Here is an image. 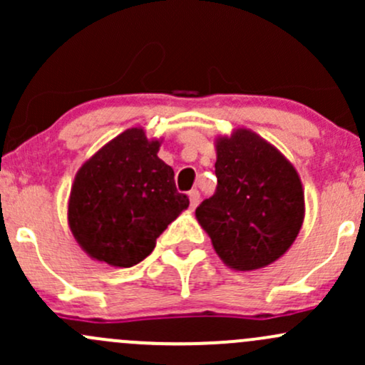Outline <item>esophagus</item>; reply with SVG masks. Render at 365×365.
I'll return each instance as SVG.
<instances>
[{"instance_id":"34e87169","label":"esophagus","mask_w":365,"mask_h":365,"mask_svg":"<svg viewBox=\"0 0 365 365\" xmlns=\"http://www.w3.org/2000/svg\"><path fill=\"white\" fill-rule=\"evenodd\" d=\"M187 197H190V207H191V209H195V207H197L198 202H200V193L197 190H191L190 193H187Z\"/></svg>"}]
</instances>
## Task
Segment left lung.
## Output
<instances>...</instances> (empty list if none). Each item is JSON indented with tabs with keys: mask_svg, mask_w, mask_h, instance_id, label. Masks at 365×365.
<instances>
[{
	"mask_svg": "<svg viewBox=\"0 0 365 365\" xmlns=\"http://www.w3.org/2000/svg\"><path fill=\"white\" fill-rule=\"evenodd\" d=\"M217 187L197 221L221 261L237 272L264 268L284 256L304 221V191L296 167L249 128L217 135Z\"/></svg>",
	"mask_w": 365,
	"mask_h": 365,
	"instance_id": "obj_1",
	"label": "left lung"
}]
</instances>
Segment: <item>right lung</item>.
Instances as JSON below:
<instances>
[{"label":"right lung","mask_w":365,"mask_h":365,"mask_svg":"<svg viewBox=\"0 0 365 365\" xmlns=\"http://www.w3.org/2000/svg\"><path fill=\"white\" fill-rule=\"evenodd\" d=\"M163 137L143 127L106 143L78 168L68 200V225L92 259L130 268L151 254L156 238L190 205L174 170L158 158Z\"/></svg>","instance_id":"obj_1"}]
</instances>
